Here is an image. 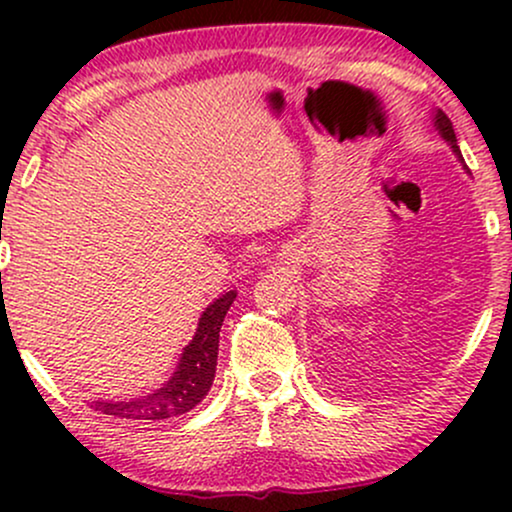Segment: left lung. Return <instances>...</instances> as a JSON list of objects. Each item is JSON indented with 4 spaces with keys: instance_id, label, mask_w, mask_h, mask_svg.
<instances>
[{
    "instance_id": "left-lung-1",
    "label": "left lung",
    "mask_w": 512,
    "mask_h": 512,
    "mask_svg": "<svg viewBox=\"0 0 512 512\" xmlns=\"http://www.w3.org/2000/svg\"><path fill=\"white\" fill-rule=\"evenodd\" d=\"M436 127H438V132L443 134L445 139H448L450 146H452V151H455V154L462 158V154H460V146H457V139H455V129H452L450 117L445 115L443 110H438V113H436Z\"/></svg>"
}]
</instances>
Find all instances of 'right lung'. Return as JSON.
<instances>
[{
	"label": "right lung",
	"instance_id": "right-lung-1",
	"mask_svg": "<svg viewBox=\"0 0 512 512\" xmlns=\"http://www.w3.org/2000/svg\"><path fill=\"white\" fill-rule=\"evenodd\" d=\"M233 298H236L233 291L223 293L204 310V315L199 317L195 339L182 351L180 366L166 387H161L149 397L132 399V402H93L91 407L101 414L115 416V419L134 421H163L195 409L207 397L209 387L214 383L216 358H219V332Z\"/></svg>",
	"mask_w": 512,
	"mask_h": 512
}]
</instances>
